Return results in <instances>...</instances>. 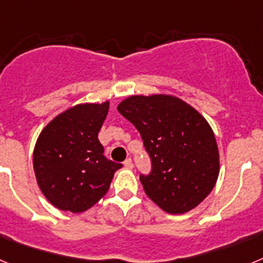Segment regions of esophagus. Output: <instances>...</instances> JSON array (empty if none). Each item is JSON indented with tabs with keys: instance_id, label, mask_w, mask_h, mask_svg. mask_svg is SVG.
Wrapping results in <instances>:
<instances>
[{
	"instance_id": "obj_1",
	"label": "esophagus",
	"mask_w": 263,
	"mask_h": 263,
	"mask_svg": "<svg viewBox=\"0 0 263 263\" xmlns=\"http://www.w3.org/2000/svg\"><path fill=\"white\" fill-rule=\"evenodd\" d=\"M124 166L126 167V168H133V160L130 159V158H127L124 162Z\"/></svg>"
}]
</instances>
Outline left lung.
<instances>
[{"instance_id":"left-lung-1","label":"left lung","mask_w":263,"mask_h":263,"mask_svg":"<svg viewBox=\"0 0 263 263\" xmlns=\"http://www.w3.org/2000/svg\"><path fill=\"white\" fill-rule=\"evenodd\" d=\"M117 109L138 130L152 159V171L139 175L146 195L173 215L199 205L220 170L215 134L205 118L168 95L132 96Z\"/></svg>"}]
</instances>
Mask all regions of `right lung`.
Instances as JSON below:
<instances>
[{"label": "right lung", "mask_w": 263, "mask_h": 263, "mask_svg": "<svg viewBox=\"0 0 263 263\" xmlns=\"http://www.w3.org/2000/svg\"><path fill=\"white\" fill-rule=\"evenodd\" d=\"M109 103L80 104L63 111L42 130L34 148V171L52 205L79 213L108 192L121 163L104 155L99 132Z\"/></svg>", "instance_id": "add662e5"}]
</instances>
